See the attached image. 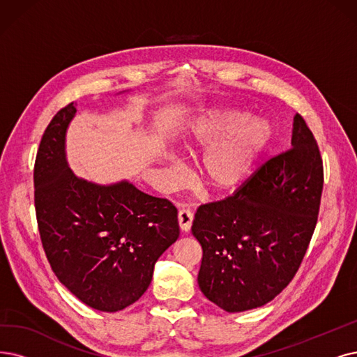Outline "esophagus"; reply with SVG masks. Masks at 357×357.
Segmentation results:
<instances>
[{
	"instance_id": "1",
	"label": "esophagus",
	"mask_w": 357,
	"mask_h": 357,
	"mask_svg": "<svg viewBox=\"0 0 357 357\" xmlns=\"http://www.w3.org/2000/svg\"><path fill=\"white\" fill-rule=\"evenodd\" d=\"M192 222H193V213H192V211L186 209V208L180 209L178 211V224H180L181 231H184V233L190 231Z\"/></svg>"
}]
</instances>
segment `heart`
<instances>
[{
    "mask_svg": "<svg viewBox=\"0 0 357 357\" xmlns=\"http://www.w3.org/2000/svg\"><path fill=\"white\" fill-rule=\"evenodd\" d=\"M273 139V129L261 119L246 121L243 112L230 108L206 109L189 133L183 149L190 155L206 152L196 168V177L212 192L233 190L243 183ZM165 177L178 176L177 164L168 158Z\"/></svg>",
    "mask_w": 357,
    "mask_h": 357,
    "instance_id": "heart-1",
    "label": "heart"
}]
</instances>
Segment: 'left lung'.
<instances>
[{
	"mask_svg": "<svg viewBox=\"0 0 357 357\" xmlns=\"http://www.w3.org/2000/svg\"><path fill=\"white\" fill-rule=\"evenodd\" d=\"M324 167L301 114L291 148L266 161L225 199L201 205L192 233L202 246L197 284L225 312L266 305L289 286L318 221Z\"/></svg>",
	"mask_w": 357,
	"mask_h": 357,
	"instance_id": "obj_1",
	"label": "left lung"
}]
</instances>
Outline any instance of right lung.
<instances>
[{"label": "right lung", "instance_id": "1", "mask_svg": "<svg viewBox=\"0 0 357 357\" xmlns=\"http://www.w3.org/2000/svg\"><path fill=\"white\" fill-rule=\"evenodd\" d=\"M75 102L55 114L38 149L33 183L42 246L56 278L96 310L130 306L152 281L160 256L178 238L177 209L129 181L96 184L66 158Z\"/></svg>", "mask_w": 357, "mask_h": 357}]
</instances>
